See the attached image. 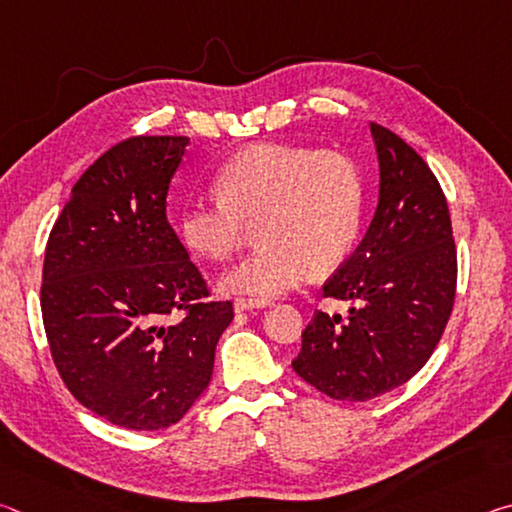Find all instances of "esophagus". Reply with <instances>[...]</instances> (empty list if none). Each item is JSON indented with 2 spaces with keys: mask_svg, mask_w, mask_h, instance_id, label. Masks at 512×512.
Here are the masks:
<instances>
[{
  "mask_svg": "<svg viewBox=\"0 0 512 512\" xmlns=\"http://www.w3.org/2000/svg\"><path fill=\"white\" fill-rule=\"evenodd\" d=\"M259 307H266V302L246 300V298H237L235 300V311H248V309H259Z\"/></svg>",
  "mask_w": 512,
  "mask_h": 512,
  "instance_id": "34e87169",
  "label": "esophagus"
}]
</instances>
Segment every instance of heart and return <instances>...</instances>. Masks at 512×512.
<instances>
[{
  "mask_svg": "<svg viewBox=\"0 0 512 512\" xmlns=\"http://www.w3.org/2000/svg\"><path fill=\"white\" fill-rule=\"evenodd\" d=\"M216 198H192L180 212V237L198 257L225 262L257 225L259 248L230 268L228 296L268 302L311 273L325 275L350 257L363 219L359 164L339 151L255 144L216 173Z\"/></svg>",
  "mask_w": 512,
  "mask_h": 512,
  "instance_id": "1",
  "label": "heart"
}]
</instances>
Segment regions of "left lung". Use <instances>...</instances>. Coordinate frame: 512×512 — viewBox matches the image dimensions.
<instances>
[{
    "label": "left lung",
    "mask_w": 512,
    "mask_h": 512,
    "mask_svg": "<svg viewBox=\"0 0 512 512\" xmlns=\"http://www.w3.org/2000/svg\"><path fill=\"white\" fill-rule=\"evenodd\" d=\"M379 196L366 235L323 287L348 318L316 311L291 363L334 400L366 402L418 372L454 307L456 246L436 176L402 137L370 124Z\"/></svg>",
    "instance_id": "8db88e82"
}]
</instances>
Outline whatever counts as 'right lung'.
<instances>
[{
    "instance_id": "1",
    "label": "right lung",
    "mask_w": 512,
    "mask_h": 512,
    "mask_svg": "<svg viewBox=\"0 0 512 512\" xmlns=\"http://www.w3.org/2000/svg\"><path fill=\"white\" fill-rule=\"evenodd\" d=\"M189 137H131L72 187L51 230L40 307L51 357L76 400L117 427L167 429L212 379L232 302L205 280L167 221ZM183 310L185 319L167 321Z\"/></svg>"
}]
</instances>
